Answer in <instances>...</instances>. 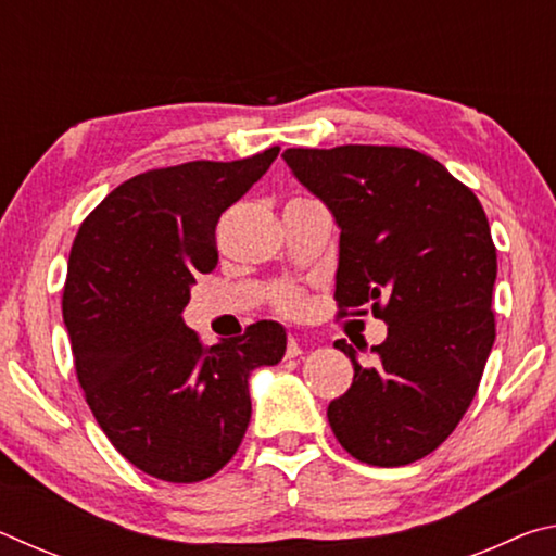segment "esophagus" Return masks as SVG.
<instances>
[{
    "label": "esophagus",
    "mask_w": 556,
    "mask_h": 556,
    "mask_svg": "<svg viewBox=\"0 0 556 556\" xmlns=\"http://www.w3.org/2000/svg\"><path fill=\"white\" fill-rule=\"evenodd\" d=\"M301 353H304V351H301V345H299L296 338H289V343H287V357H299Z\"/></svg>",
    "instance_id": "obj_1"
}]
</instances>
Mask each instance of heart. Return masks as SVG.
Returning <instances> with one entry per match:
<instances>
[{"label": "heart", "mask_w": 556, "mask_h": 556, "mask_svg": "<svg viewBox=\"0 0 556 556\" xmlns=\"http://www.w3.org/2000/svg\"><path fill=\"white\" fill-rule=\"evenodd\" d=\"M271 306L285 316H299L306 308V296L294 285H277L271 289Z\"/></svg>", "instance_id": "b5f03b06"}]
</instances>
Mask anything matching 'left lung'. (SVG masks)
<instances>
[{
  "label": "left lung",
  "instance_id": "obj_1",
  "mask_svg": "<svg viewBox=\"0 0 556 556\" xmlns=\"http://www.w3.org/2000/svg\"><path fill=\"white\" fill-rule=\"evenodd\" d=\"M281 156L341 228L338 318L388 324L368 365L336 341L355 375L328 404V425L363 464H414L464 419L495 341L497 257L483 205L409 147H294Z\"/></svg>",
  "mask_w": 556,
  "mask_h": 556
}]
</instances>
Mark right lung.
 <instances>
[{"instance_id": "1", "label": "right lung", "mask_w": 556, "mask_h": 556, "mask_svg": "<svg viewBox=\"0 0 556 556\" xmlns=\"http://www.w3.org/2000/svg\"><path fill=\"white\" fill-rule=\"evenodd\" d=\"M277 154L131 176L73 240L63 321L83 394L112 446L162 481H205L228 464L250 425V372L287 351L275 321L205 345L181 318L195 277L218 265L223 211Z\"/></svg>"}]
</instances>
